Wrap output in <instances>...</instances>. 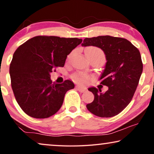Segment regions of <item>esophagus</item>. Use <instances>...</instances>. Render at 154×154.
<instances>
[{"label": "esophagus", "instance_id": "1", "mask_svg": "<svg viewBox=\"0 0 154 154\" xmlns=\"http://www.w3.org/2000/svg\"><path fill=\"white\" fill-rule=\"evenodd\" d=\"M75 88H76V90H79L80 92H84L86 91V88H85L80 87V86H79V85L75 86Z\"/></svg>", "mask_w": 154, "mask_h": 154}]
</instances>
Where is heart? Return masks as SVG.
<instances>
[{
	"label": "heart",
	"instance_id": "b5f03b06",
	"mask_svg": "<svg viewBox=\"0 0 154 154\" xmlns=\"http://www.w3.org/2000/svg\"><path fill=\"white\" fill-rule=\"evenodd\" d=\"M85 54L87 57L90 55H96V56H104V54L103 51L100 48L94 47V46H90L85 49ZM70 58V55L68 57V59ZM73 79L77 83L80 85H85L89 82L90 77L89 75L86 73L79 72L75 73L73 75Z\"/></svg>",
	"mask_w": 154,
	"mask_h": 154
}]
</instances>
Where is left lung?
<instances>
[{
  "instance_id": "1",
  "label": "left lung",
  "mask_w": 154,
  "mask_h": 154,
  "mask_svg": "<svg viewBox=\"0 0 154 154\" xmlns=\"http://www.w3.org/2000/svg\"><path fill=\"white\" fill-rule=\"evenodd\" d=\"M83 46H96L104 51L107 60L100 80L109 90L90 88L94 96L93 102L86 105L90 112L99 117L115 116L131 102L143 70L140 52L123 38L110 35L86 38Z\"/></svg>"
}]
</instances>
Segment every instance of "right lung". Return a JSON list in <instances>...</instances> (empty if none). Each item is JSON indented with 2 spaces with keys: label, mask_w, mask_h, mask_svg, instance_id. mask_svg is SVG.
<instances>
[{
  "label": "right lung",
  "mask_w": 154,
  "mask_h": 154,
  "mask_svg": "<svg viewBox=\"0 0 154 154\" xmlns=\"http://www.w3.org/2000/svg\"><path fill=\"white\" fill-rule=\"evenodd\" d=\"M82 41L38 35L19 46L10 63V75L14 97L25 113L46 119L60 110L65 94L74 84L69 80L52 83L50 73L64 66L67 55Z\"/></svg>",
  "instance_id": "obj_1"
}]
</instances>
